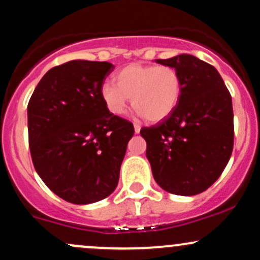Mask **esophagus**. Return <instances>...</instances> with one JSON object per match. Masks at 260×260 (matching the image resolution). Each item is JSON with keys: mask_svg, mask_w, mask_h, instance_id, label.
Listing matches in <instances>:
<instances>
[{"mask_svg": "<svg viewBox=\"0 0 260 260\" xmlns=\"http://www.w3.org/2000/svg\"><path fill=\"white\" fill-rule=\"evenodd\" d=\"M134 132H136V133L140 132V126L138 123H134Z\"/></svg>", "mask_w": 260, "mask_h": 260, "instance_id": "34e87169", "label": "esophagus"}]
</instances>
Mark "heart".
I'll return each mask as SVG.
<instances>
[{
	"mask_svg": "<svg viewBox=\"0 0 260 260\" xmlns=\"http://www.w3.org/2000/svg\"><path fill=\"white\" fill-rule=\"evenodd\" d=\"M115 84L101 86V99L112 115H123L128 103L149 122L168 118L182 96V78L170 66L131 63L118 71Z\"/></svg>",
	"mask_w": 260,
	"mask_h": 260,
	"instance_id": "1",
	"label": "heart"
}]
</instances>
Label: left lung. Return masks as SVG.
<instances>
[{
  "mask_svg": "<svg viewBox=\"0 0 260 260\" xmlns=\"http://www.w3.org/2000/svg\"><path fill=\"white\" fill-rule=\"evenodd\" d=\"M157 63L178 71L182 96L177 107L155 126L143 127L147 157L156 183L177 196H196L215 182L234 149V110L214 66L182 53Z\"/></svg>",
  "mask_w": 260,
  "mask_h": 260,
  "instance_id": "obj_1",
  "label": "left lung"
}]
</instances>
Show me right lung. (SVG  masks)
Masks as SVG:
<instances>
[{"label":"right lung","mask_w":260,"mask_h":260,"mask_svg":"<svg viewBox=\"0 0 260 260\" xmlns=\"http://www.w3.org/2000/svg\"><path fill=\"white\" fill-rule=\"evenodd\" d=\"M115 66L74 59L51 68L28 104V134L38 175L55 194L90 204L117 187L129 121L112 115L101 86Z\"/></svg>","instance_id":"obj_1"}]
</instances>
